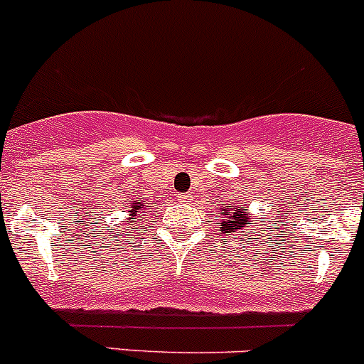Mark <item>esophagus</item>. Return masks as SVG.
<instances>
[{"label": "esophagus", "mask_w": 364, "mask_h": 364, "mask_svg": "<svg viewBox=\"0 0 364 364\" xmlns=\"http://www.w3.org/2000/svg\"><path fill=\"white\" fill-rule=\"evenodd\" d=\"M178 200H180V202H191L193 196L189 195V193H182V195L178 196Z\"/></svg>", "instance_id": "esophagus-1"}]
</instances>
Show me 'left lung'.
<instances>
[{
    "label": "left lung",
    "mask_w": 364,
    "mask_h": 364,
    "mask_svg": "<svg viewBox=\"0 0 364 364\" xmlns=\"http://www.w3.org/2000/svg\"><path fill=\"white\" fill-rule=\"evenodd\" d=\"M223 210L225 213H228V210H232V205L223 207ZM248 223H250V216H248V214H245L241 209H237L236 213H232L227 220L221 221V230L223 232L243 230Z\"/></svg>",
    "instance_id": "obj_1"
}]
</instances>
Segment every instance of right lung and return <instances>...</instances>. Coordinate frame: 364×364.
Wrapping results in <instances>:
<instances>
[{
	"label": "right lung",
	"mask_w": 364,
	"mask_h": 364,
	"mask_svg": "<svg viewBox=\"0 0 364 364\" xmlns=\"http://www.w3.org/2000/svg\"><path fill=\"white\" fill-rule=\"evenodd\" d=\"M141 210H144V205H143V200H137L136 203H132V205L128 207V213H130V218H128V223H132L134 220H136V216H143L141 214Z\"/></svg>",
	"instance_id": "obj_1"
}]
</instances>
